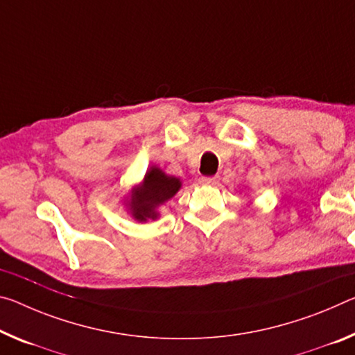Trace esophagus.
I'll return each mask as SVG.
<instances>
[{
  "instance_id": "esophagus-1",
  "label": "esophagus",
  "mask_w": 355,
  "mask_h": 355,
  "mask_svg": "<svg viewBox=\"0 0 355 355\" xmlns=\"http://www.w3.org/2000/svg\"><path fill=\"white\" fill-rule=\"evenodd\" d=\"M199 182L202 184H216L218 183V177H200Z\"/></svg>"
}]
</instances>
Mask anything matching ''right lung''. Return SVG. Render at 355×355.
Segmentation results:
<instances>
[{"mask_svg": "<svg viewBox=\"0 0 355 355\" xmlns=\"http://www.w3.org/2000/svg\"><path fill=\"white\" fill-rule=\"evenodd\" d=\"M180 188H182L180 178L167 175L159 167L151 166L145 173L142 183L131 191L128 200L129 211L140 223L156 219L159 215L156 211L157 207L172 199Z\"/></svg>", "mask_w": 355, "mask_h": 355, "instance_id": "1", "label": "right lung"}]
</instances>
